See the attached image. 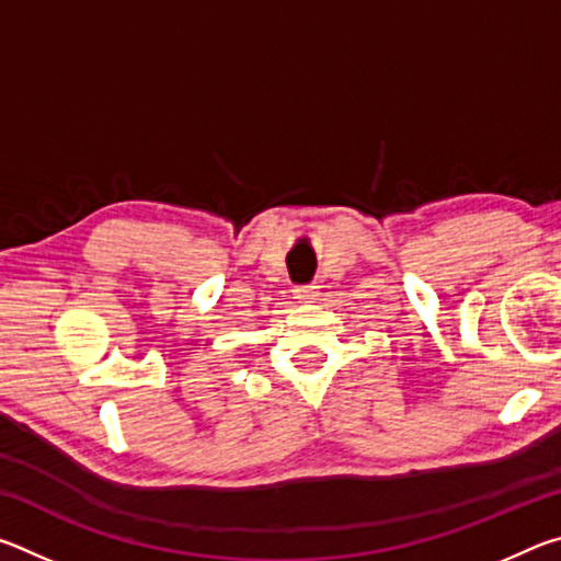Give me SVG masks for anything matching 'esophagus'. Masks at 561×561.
<instances>
[{
	"label": "esophagus",
	"instance_id": "34e87169",
	"mask_svg": "<svg viewBox=\"0 0 561 561\" xmlns=\"http://www.w3.org/2000/svg\"><path fill=\"white\" fill-rule=\"evenodd\" d=\"M317 287H297V289H294V297H297L299 301H311V299H314L317 297Z\"/></svg>",
	"mask_w": 561,
	"mask_h": 561
}]
</instances>
